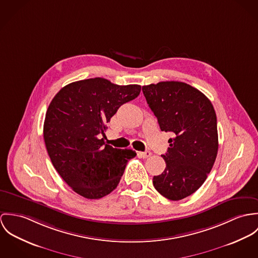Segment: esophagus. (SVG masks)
<instances>
[{
	"mask_svg": "<svg viewBox=\"0 0 258 258\" xmlns=\"http://www.w3.org/2000/svg\"><path fill=\"white\" fill-rule=\"evenodd\" d=\"M138 154H139V156L142 157V158H148V157L151 155V152H150V151H144V152L140 151Z\"/></svg>",
	"mask_w": 258,
	"mask_h": 258,
	"instance_id": "esophagus-1",
	"label": "esophagus"
}]
</instances>
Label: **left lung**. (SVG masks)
<instances>
[{"label":"left lung","instance_id":"8db88e82","mask_svg":"<svg viewBox=\"0 0 258 258\" xmlns=\"http://www.w3.org/2000/svg\"><path fill=\"white\" fill-rule=\"evenodd\" d=\"M143 92L160 130L174 136L161 155L166 167L153 177V186L169 200H182L200 188L215 163L219 148L215 109L198 89L183 82L150 84Z\"/></svg>","mask_w":258,"mask_h":258}]
</instances>
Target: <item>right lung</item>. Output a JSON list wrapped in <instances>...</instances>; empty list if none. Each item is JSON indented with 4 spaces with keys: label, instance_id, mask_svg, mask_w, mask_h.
Wrapping results in <instances>:
<instances>
[{
    "label": "right lung",
    "instance_id": "add662e5",
    "mask_svg": "<svg viewBox=\"0 0 258 258\" xmlns=\"http://www.w3.org/2000/svg\"><path fill=\"white\" fill-rule=\"evenodd\" d=\"M140 85L119 86L104 78L63 87L47 109L43 139L50 160L69 187L87 199L114 191L128 159L137 152L105 144L106 123L117 109L136 99Z\"/></svg>",
    "mask_w": 258,
    "mask_h": 258
}]
</instances>
